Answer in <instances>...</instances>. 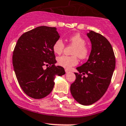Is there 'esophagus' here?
Instances as JSON below:
<instances>
[{"label": "esophagus", "instance_id": "esophagus-1", "mask_svg": "<svg viewBox=\"0 0 126 126\" xmlns=\"http://www.w3.org/2000/svg\"><path fill=\"white\" fill-rule=\"evenodd\" d=\"M65 71L66 73H69V69H65Z\"/></svg>", "mask_w": 126, "mask_h": 126}]
</instances>
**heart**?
<instances>
[{
  "instance_id": "1",
  "label": "heart",
  "mask_w": 126,
  "mask_h": 126,
  "mask_svg": "<svg viewBox=\"0 0 126 126\" xmlns=\"http://www.w3.org/2000/svg\"><path fill=\"white\" fill-rule=\"evenodd\" d=\"M69 43L75 46L73 50L74 55H62L57 58V63L59 65L66 69H69L78 64L77 56L79 59H84L89 55V48L86 47V41L79 34L71 35L68 38ZM65 48V44L61 39H58L53 45V50L55 53L61 54Z\"/></svg>"
}]
</instances>
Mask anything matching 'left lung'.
<instances>
[{
    "instance_id": "obj_1",
    "label": "left lung",
    "mask_w": 126,
    "mask_h": 126,
    "mask_svg": "<svg viewBox=\"0 0 126 126\" xmlns=\"http://www.w3.org/2000/svg\"><path fill=\"white\" fill-rule=\"evenodd\" d=\"M87 35L92 44L91 54L87 62L76 67L79 73H75L76 79L70 87L74 99L83 105H92L105 94L115 67L114 52L108 39L92 31Z\"/></svg>"
}]
</instances>
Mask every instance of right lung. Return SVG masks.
Instances as JSON below:
<instances>
[{
    "instance_id": "add662e5",
    "label": "right lung",
    "mask_w": 126,
    "mask_h": 126,
    "mask_svg": "<svg viewBox=\"0 0 126 126\" xmlns=\"http://www.w3.org/2000/svg\"><path fill=\"white\" fill-rule=\"evenodd\" d=\"M59 37L55 27L41 26L25 32L16 44L14 71L20 87L32 98L47 96L53 89L55 75L65 73L63 67L55 65L53 45Z\"/></svg>"
}]
</instances>
